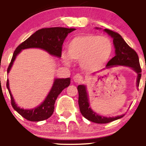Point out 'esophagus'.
Returning <instances> with one entry per match:
<instances>
[{
  "instance_id": "34e87169",
  "label": "esophagus",
  "mask_w": 146,
  "mask_h": 146,
  "mask_svg": "<svg viewBox=\"0 0 146 146\" xmlns=\"http://www.w3.org/2000/svg\"><path fill=\"white\" fill-rule=\"evenodd\" d=\"M73 81L75 82L80 83V82H83L84 78H83V77L82 76V75L80 74H76L73 78Z\"/></svg>"
}]
</instances>
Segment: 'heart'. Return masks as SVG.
Returning a JSON list of instances; mask_svg holds the SVG:
<instances>
[{
	"mask_svg": "<svg viewBox=\"0 0 146 146\" xmlns=\"http://www.w3.org/2000/svg\"><path fill=\"white\" fill-rule=\"evenodd\" d=\"M68 54L62 53V58L66 64L71 60L81 62V66L88 71L100 69L108 62L113 54V46L108 38L98 35L79 36L72 39L67 47Z\"/></svg>",
	"mask_w": 146,
	"mask_h": 146,
	"instance_id": "obj_1",
	"label": "heart"
}]
</instances>
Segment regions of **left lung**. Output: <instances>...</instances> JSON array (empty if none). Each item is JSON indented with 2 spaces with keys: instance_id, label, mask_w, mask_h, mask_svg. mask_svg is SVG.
Instances as JSON below:
<instances>
[{
  "instance_id": "left-lung-1",
  "label": "left lung",
  "mask_w": 146,
  "mask_h": 146,
  "mask_svg": "<svg viewBox=\"0 0 146 146\" xmlns=\"http://www.w3.org/2000/svg\"><path fill=\"white\" fill-rule=\"evenodd\" d=\"M104 31L113 38V44L115 48V56L113 57L106 64V68L117 66H127L131 67L137 73V86L139 87L140 79L141 77V68L137 52L130 47L125 42L122 37L115 31L105 29ZM79 94L78 104L80 110L82 115L86 119L96 123H107L119 119L123 117V115L115 117H106L100 116L93 112L90 108L87 95L86 86L84 85H79L78 86Z\"/></svg>"
}]
</instances>
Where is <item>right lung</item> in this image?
Segmentation results:
<instances>
[{"instance_id":"obj_1","label":"right lung","mask_w":146,"mask_h":146,"mask_svg":"<svg viewBox=\"0 0 146 146\" xmlns=\"http://www.w3.org/2000/svg\"><path fill=\"white\" fill-rule=\"evenodd\" d=\"M75 29L65 27L43 28L36 31L29 38L19 44L16 48L11 58V62L7 68V73L12 66L13 62L18 53L23 49L28 48H40L47 51L49 54L60 58L64 40L68 33ZM71 79H56L49 93L44 102L39 106L31 110H25L18 107L15 103L10 91L9 80H7V87L11 98V104L14 109L22 117L30 121H40L47 119L54 111V104L57 98L62 90L69 86Z\"/></svg>"}]
</instances>
